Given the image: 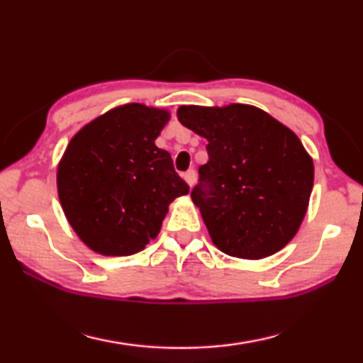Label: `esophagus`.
<instances>
[{"label": "esophagus", "instance_id": "34e87169", "mask_svg": "<svg viewBox=\"0 0 363 363\" xmlns=\"http://www.w3.org/2000/svg\"><path fill=\"white\" fill-rule=\"evenodd\" d=\"M184 181H186L187 184H189V187H192L194 184H195V181H196V173H195V169H189L186 174H184Z\"/></svg>", "mask_w": 363, "mask_h": 363}]
</instances>
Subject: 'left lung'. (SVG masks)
I'll list each match as a JSON object with an SVG mask.
<instances>
[{
    "instance_id": "8db88e82",
    "label": "left lung",
    "mask_w": 363,
    "mask_h": 363,
    "mask_svg": "<svg viewBox=\"0 0 363 363\" xmlns=\"http://www.w3.org/2000/svg\"><path fill=\"white\" fill-rule=\"evenodd\" d=\"M177 120L208 140L190 196L216 248L256 261L286 247L314 186V162L296 134L248 104L181 106Z\"/></svg>"
}]
</instances>
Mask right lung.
<instances>
[{
    "label": "right lung",
    "instance_id": "add662e5",
    "mask_svg": "<svg viewBox=\"0 0 363 363\" xmlns=\"http://www.w3.org/2000/svg\"><path fill=\"white\" fill-rule=\"evenodd\" d=\"M167 108L125 104L86 123L57 164L60 206L79 240L102 256L139 253L157 238L171 201L189 194L155 139Z\"/></svg>",
    "mask_w": 363,
    "mask_h": 363
}]
</instances>
